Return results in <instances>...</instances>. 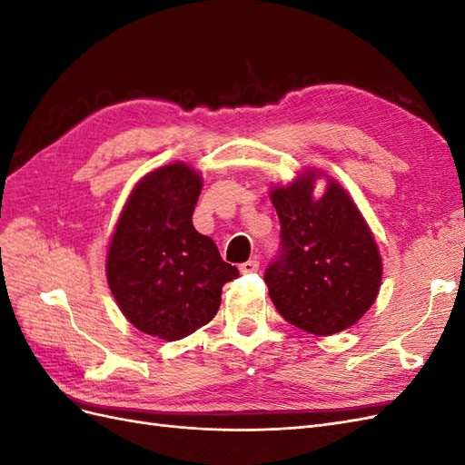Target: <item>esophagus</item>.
<instances>
[{"label": "esophagus", "instance_id": "obj_1", "mask_svg": "<svg viewBox=\"0 0 465 465\" xmlns=\"http://www.w3.org/2000/svg\"><path fill=\"white\" fill-rule=\"evenodd\" d=\"M258 267H260V262L254 258V260H248V262L238 265V270H241V273H254V272H258Z\"/></svg>", "mask_w": 465, "mask_h": 465}]
</instances>
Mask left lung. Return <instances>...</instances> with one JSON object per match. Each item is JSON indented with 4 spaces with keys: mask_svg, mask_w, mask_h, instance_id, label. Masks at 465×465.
<instances>
[{
    "mask_svg": "<svg viewBox=\"0 0 465 465\" xmlns=\"http://www.w3.org/2000/svg\"><path fill=\"white\" fill-rule=\"evenodd\" d=\"M316 171L272 190L281 223V252L265 270V285L292 326L333 335L353 326L376 301L382 258L351 195L328 178L314 198Z\"/></svg>",
    "mask_w": 465,
    "mask_h": 465,
    "instance_id": "8db88e82",
    "label": "left lung"
}]
</instances>
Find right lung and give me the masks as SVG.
Returning a JSON list of instances; mask_svg holds the SVG:
<instances>
[{
	"label": "right lung",
	"instance_id": "obj_1",
	"mask_svg": "<svg viewBox=\"0 0 465 465\" xmlns=\"http://www.w3.org/2000/svg\"><path fill=\"white\" fill-rule=\"evenodd\" d=\"M202 186L186 163L149 173L132 190L108 246L106 279L122 314L166 341L213 320L223 285L238 277L192 224Z\"/></svg>",
	"mask_w": 465,
	"mask_h": 465
}]
</instances>
